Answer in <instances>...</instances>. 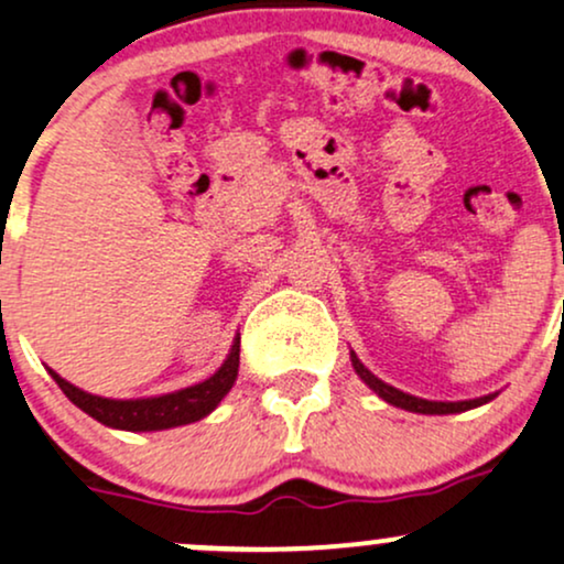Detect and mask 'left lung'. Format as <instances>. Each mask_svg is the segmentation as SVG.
I'll use <instances>...</instances> for the list:
<instances>
[{
  "label": "left lung",
  "mask_w": 564,
  "mask_h": 564,
  "mask_svg": "<svg viewBox=\"0 0 564 564\" xmlns=\"http://www.w3.org/2000/svg\"><path fill=\"white\" fill-rule=\"evenodd\" d=\"M352 366H355V371H358V377L364 379L381 400H387L390 405L405 408V411H413V413H462V411H469V408H477V405L488 403V400H494V394H485V398L462 400V403H435V400L413 398V394H405V392L394 390V387H390V384H384V381L373 377V373L368 371V368L360 364L358 358H355V352H352Z\"/></svg>",
  "instance_id": "obj_1"
}]
</instances>
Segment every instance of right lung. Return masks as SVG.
<instances>
[{
  "label": "right lung",
  "mask_w": 564,
  "mask_h": 564,
  "mask_svg": "<svg viewBox=\"0 0 564 564\" xmlns=\"http://www.w3.org/2000/svg\"><path fill=\"white\" fill-rule=\"evenodd\" d=\"M238 364H241V341L236 339L228 360L223 368L200 384L187 387V390L161 394V398H142V400H111V398H97L79 390V387L68 384L66 379L57 377V381L66 398L74 405H79L84 413L97 419L100 424L113 426V430H129V432H153V430H170V426L191 424L204 419L217 408L219 400L230 392L232 381L238 377Z\"/></svg>",
  "instance_id": "add662e5"
}]
</instances>
